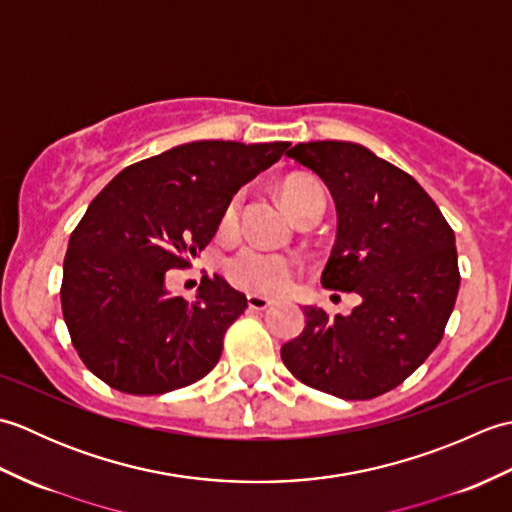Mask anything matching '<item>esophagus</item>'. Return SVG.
Listing matches in <instances>:
<instances>
[{
	"label": "esophagus",
	"mask_w": 512,
	"mask_h": 512,
	"mask_svg": "<svg viewBox=\"0 0 512 512\" xmlns=\"http://www.w3.org/2000/svg\"><path fill=\"white\" fill-rule=\"evenodd\" d=\"M270 306H273V301H270V299L259 297V295H248V308L250 310L262 312V310H268Z\"/></svg>",
	"instance_id": "1"
}]
</instances>
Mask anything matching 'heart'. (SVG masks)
<instances>
[{
  "instance_id": "heart-1",
  "label": "heart",
  "mask_w": 512,
  "mask_h": 512,
  "mask_svg": "<svg viewBox=\"0 0 512 512\" xmlns=\"http://www.w3.org/2000/svg\"><path fill=\"white\" fill-rule=\"evenodd\" d=\"M281 202L288 209V213L301 217L312 204L325 202V195L321 184L308 176H290L281 184ZM239 211H242V193H235L222 211L220 228L233 231L239 220ZM297 273V262L286 255H273L262 253L255 248L239 250L235 257L226 262V277L233 286L242 288L246 292H259V295H275V292L284 290L292 275Z\"/></svg>"
}]
</instances>
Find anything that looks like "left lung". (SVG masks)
I'll return each mask as SVG.
<instances>
[{
  "label": "left lung",
  "instance_id": "obj_1",
  "mask_svg": "<svg viewBox=\"0 0 512 512\" xmlns=\"http://www.w3.org/2000/svg\"><path fill=\"white\" fill-rule=\"evenodd\" d=\"M286 156L317 173L336 204V242L321 284L363 301L347 317L303 308L306 328L281 347V361L325 394H387L444 336L460 288L453 228L409 173L363 145L317 140Z\"/></svg>",
  "mask_w": 512,
  "mask_h": 512
}]
</instances>
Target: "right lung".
Returning a JSON list of instances; mask_svg holds the SVG:
<instances>
[{
	"label": "right lung",
	"mask_w": 512,
	"mask_h": 512,
	"mask_svg": "<svg viewBox=\"0 0 512 512\" xmlns=\"http://www.w3.org/2000/svg\"><path fill=\"white\" fill-rule=\"evenodd\" d=\"M290 143L195 140L129 165L96 195L70 235L61 310L74 350L103 383L158 396L204 378L248 303L222 277L195 301L171 297L167 270L189 268L237 189Z\"/></svg>",
	"instance_id": "add662e5"
}]
</instances>
